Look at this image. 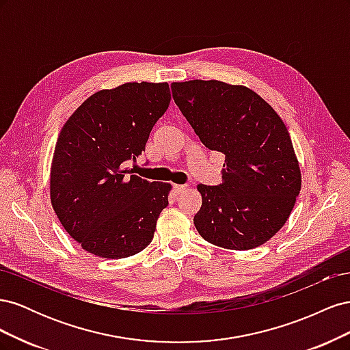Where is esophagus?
<instances>
[{"mask_svg": "<svg viewBox=\"0 0 350 350\" xmlns=\"http://www.w3.org/2000/svg\"><path fill=\"white\" fill-rule=\"evenodd\" d=\"M187 187H188V185H185V184H175V185H174V189H175V193L181 194L183 191H185Z\"/></svg>", "mask_w": 350, "mask_h": 350, "instance_id": "1", "label": "esophagus"}]
</instances>
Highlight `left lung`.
<instances>
[{"instance_id":"obj_1","label":"left lung","mask_w":350,"mask_h":350,"mask_svg":"<svg viewBox=\"0 0 350 350\" xmlns=\"http://www.w3.org/2000/svg\"><path fill=\"white\" fill-rule=\"evenodd\" d=\"M179 111L207 149L225 154L221 184L197 188L198 234L228 250L267 242L288 220L301 171L288 129L256 92L217 80L172 83Z\"/></svg>"}]
</instances>
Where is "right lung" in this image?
<instances>
[{
	"label": "right lung",
	"mask_w": 350,
	"mask_h": 350,
	"mask_svg": "<svg viewBox=\"0 0 350 350\" xmlns=\"http://www.w3.org/2000/svg\"><path fill=\"white\" fill-rule=\"evenodd\" d=\"M171 102L167 83H125L92 94L62 126L51 166V201L83 250L125 258L153 239L171 185L126 167L142 154Z\"/></svg>",
	"instance_id": "right-lung-1"
}]
</instances>
